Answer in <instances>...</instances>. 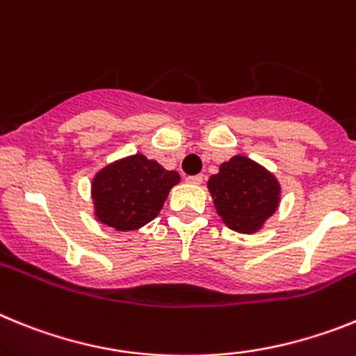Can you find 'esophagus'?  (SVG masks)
Wrapping results in <instances>:
<instances>
[{
	"instance_id": "1",
	"label": "esophagus",
	"mask_w": 356,
	"mask_h": 356,
	"mask_svg": "<svg viewBox=\"0 0 356 356\" xmlns=\"http://www.w3.org/2000/svg\"><path fill=\"white\" fill-rule=\"evenodd\" d=\"M188 182H191V184H200V182L204 181V175L202 174H197V175H188L186 177Z\"/></svg>"
}]
</instances>
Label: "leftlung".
I'll return each mask as SVG.
<instances>
[{
	"label": "left lung",
	"mask_w": 356,
	"mask_h": 356,
	"mask_svg": "<svg viewBox=\"0 0 356 356\" xmlns=\"http://www.w3.org/2000/svg\"><path fill=\"white\" fill-rule=\"evenodd\" d=\"M208 188L216 213L229 229L238 233L258 231L280 202L276 179L243 156L220 165V172L209 177Z\"/></svg>",
	"instance_id": "left-lung-1"
}]
</instances>
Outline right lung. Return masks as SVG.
<instances>
[{
	"instance_id": "right-lung-1",
	"label": "right lung",
	"mask_w": 356,
	"mask_h": 356,
	"mask_svg": "<svg viewBox=\"0 0 356 356\" xmlns=\"http://www.w3.org/2000/svg\"><path fill=\"white\" fill-rule=\"evenodd\" d=\"M179 174L141 154L107 166L92 181L98 220L118 231H132L159 215Z\"/></svg>"
}]
</instances>
